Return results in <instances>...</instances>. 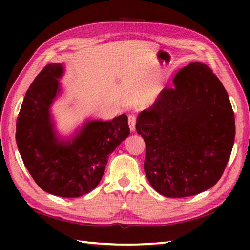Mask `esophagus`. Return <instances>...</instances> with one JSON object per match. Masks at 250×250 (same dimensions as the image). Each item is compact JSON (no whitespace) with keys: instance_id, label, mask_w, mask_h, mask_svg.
Wrapping results in <instances>:
<instances>
[{"instance_id":"34e87169","label":"esophagus","mask_w":250,"mask_h":250,"mask_svg":"<svg viewBox=\"0 0 250 250\" xmlns=\"http://www.w3.org/2000/svg\"><path fill=\"white\" fill-rule=\"evenodd\" d=\"M135 125H136V116L134 114H131L129 116V126L131 132L135 131Z\"/></svg>"}]
</instances>
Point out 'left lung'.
Instances as JSON below:
<instances>
[{"label":"left lung","mask_w":250,"mask_h":250,"mask_svg":"<svg viewBox=\"0 0 250 250\" xmlns=\"http://www.w3.org/2000/svg\"><path fill=\"white\" fill-rule=\"evenodd\" d=\"M173 83L137 116L136 131L146 144L144 171L152 188L167 198H185L220 179L235 119L225 87L204 63L191 62Z\"/></svg>","instance_id":"8db88e82"}]
</instances>
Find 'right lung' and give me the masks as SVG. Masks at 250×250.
<instances>
[{"mask_svg":"<svg viewBox=\"0 0 250 250\" xmlns=\"http://www.w3.org/2000/svg\"><path fill=\"white\" fill-rule=\"evenodd\" d=\"M61 63L47 64L25 93L16 124V142L24 166L46 192L78 198L102 179L109 155L130 134L128 117L88 119L70 137L56 130L51 106L62 93Z\"/></svg>","mask_w":250,"mask_h":250,"instance_id":"right-lung-1","label":"right lung"}]
</instances>
